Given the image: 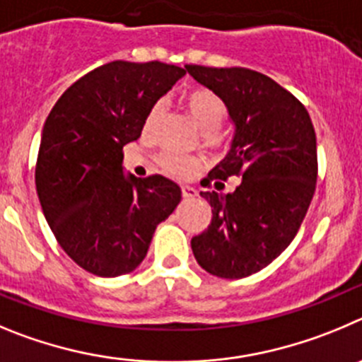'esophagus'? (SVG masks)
Returning <instances> with one entry per match:
<instances>
[{
  "label": "esophagus",
  "mask_w": 362,
  "mask_h": 362,
  "mask_svg": "<svg viewBox=\"0 0 362 362\" xmlns=\"http://www.w3.org/2000/svg\"><path fill=\"white\" fill-rule=\"evenodd\" d=\"M197 189L191 187V185H182V197L184 198H194L197 197Z\"/></svg>",
  "instance_id": "esophagus-1"
}]
</instances>
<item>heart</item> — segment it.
I'll use <instances>...</instances> for the list:
<instances>
[{"label": "heart", "mask_w": 362, "mask_h": 362, "mask_svg": "<svg viewBox=\"0 0 362 362\" xmlns=\"http://www.w3.org/2000/svg\"><path fill=\"white\" fill-rule=\"evenodd\" d=\"M185 108H187L189 115L194 120V124L202 129L204 133H214L220 124L226 119V104L220 97L216 95L211 90H205V88H198L193 90L191 93H187L184 99ZM162 104L157 103L153 104L149 108L148 115L144 119V132H151V128L155 126L157 119L160 117ZM158 165L164 173L171 175V177L184 178L187 175H191L194 169L198 168V162L194 158L182 157L177 153H162L158 157Z\"/></svg>", "instance_id": "b5f03b06"}]
</instances>
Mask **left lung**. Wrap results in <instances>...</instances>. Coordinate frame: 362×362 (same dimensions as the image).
I'll list each match as a JSON object with an SVG mask.
<instances>
[{
  "instance_id": "8db88e82",
  "label": "left lung",
  "mask_w": 362,
  "mask_h": 362,
  "mask_svg": "<svg viewBox=\"0 0 362 362\" xmlns=\"http://www.w3.org/2000/svg\"><path fill=\"white\" fill-rule=\"evenodd\" d=\"M185 70L223 100L234 126L229 153L204 180L218 191L200 193L213 211L211 226L191 240V249L209 274L245 278L274 262L301 227L317 180L314 126L307 108L259 71ZM230 176L243 182L221 194Z\"/></svg>"
}]
</instances>
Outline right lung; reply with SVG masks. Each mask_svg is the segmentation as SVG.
Listing matches in <instances>:
<instances>
[{
	"label": "right lung",
	"mask_w": 362,
	"mask_h": 362,
	"mask_svg": "<svg viewBox=\"0 0 362 362\" xmlns=\"http://www.w3.org/2000/svg\"><path fill=\"white\" fill-rule=\"evenodd\" d=\"M184 76L158 61H113L71 84L47 117L35 164L39 202L64 252L92 274L135 270L158 223L180 204L173 180L124 175L122 148Z\"/></svg>",
	"instance_id": "obj_1"
}]
</instances>
